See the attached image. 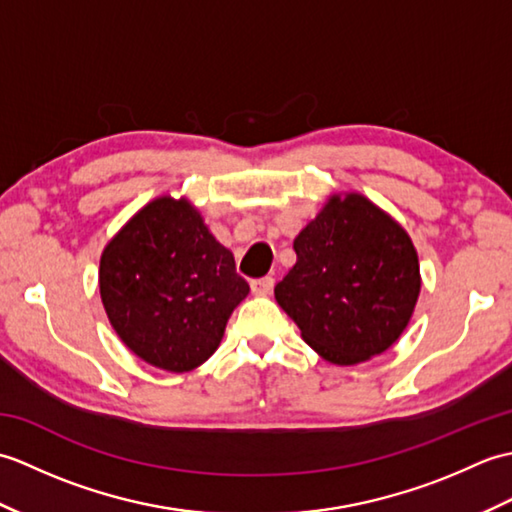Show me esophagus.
I'll return each instance as SVG.
<instances>
[{"mask_svg":"<svg viewBox=\"0 0 512 512\" xmlns=\"http://www.w3.org/2000/svg\"><path fill=\"white\" fill-rule=\"evenodd\" d=\"M273 286H275L273 277H262V279L250 281V290H253L257 297H268L270 292H273Z\"/></svg>","mask_w":512,"mask_h":512,"instance_id":"obj_1","label":"esophagus"}]
</instances>
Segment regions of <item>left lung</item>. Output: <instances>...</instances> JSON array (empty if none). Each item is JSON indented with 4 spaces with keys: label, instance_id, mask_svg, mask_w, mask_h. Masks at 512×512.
Segmentation results:
<instances>
[{
    "label": "left lung",
    "instance_id": "1",
    "mask_svg": "<svg viewBox=\"0 0 512 512\" xmlns=\"http://www.w3.org/2000/svg\"><path fill=\"white\" fill-rule=\"evenodd\" d=\"M292 248L275 299L325 361L365 363L407 330L422 286L416 246L363 193H332Z\"/></svg>",
    "mask_w": 512,
    "mask_h": 512
}]
</instances>
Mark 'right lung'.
<instances>
[{
    "instance_id": "right-lung-1",
    "label": "right lung",
    "mask_w": 512,
    "mask_h": 512,
    "mask_svg": "<svg viewBox=\"0 0 512 512\" xmlns=\"http://www.w3.org/2000/svg\"><path fill=\"white\" fill-rule=\"evenodd\" d=\"M99 288L118 339L173 374L209 361L250 290L202 213L171 195L147 202L105 244Z\"/></svg>"
}]
</instances>
